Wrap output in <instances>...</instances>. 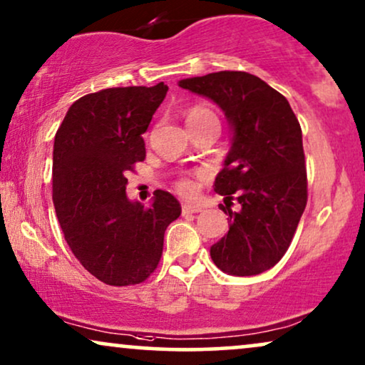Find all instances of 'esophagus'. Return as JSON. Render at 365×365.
Here are the masks:
<instances>
[{"label":"esophagus","instance_id":"34e87169","mask_svg":"<svg viewBox=\"0 0 365 365\" xmlns=\"http://www.w3.org/2000/svg\"><path fill=\"white\" fill-rule=\"evenodd\" d=\"M182 212H183V215H188V213H198V212H202V207L190 205V203H183Z\"/></svg>","mask_w":365,"mask_h":365}]
</instances>
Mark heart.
<instances>
[{
  "instance_id": "1",
  "label": "heart",
  "mask_w": 365,
  "mask_h": 365,
  "mask_svg": "<svg viewBox=\"0 0 365 365\" xmlns=\"http://www.w3.org/2000/svg\"><path fill=\"white\" fill-rule=\"evenodd\" d=\"M183 115H185L187 126H197V125H207V123H215L220 126V121H218L215 110L207 103H193L188 106ZM198 178H200V173L182 175V177L175 182V188H177L180 195L193 197L198 190Z\"/></svg>"
}]
</instances>
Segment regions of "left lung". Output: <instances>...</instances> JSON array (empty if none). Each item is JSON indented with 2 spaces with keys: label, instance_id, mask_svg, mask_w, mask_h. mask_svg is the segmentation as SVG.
Returning a JSON list of instances; mask_svg holds the SVG:
<instances>
[{
  "label": "left lung",
  "instance_id": "8db88e82",
  "mask_svg": "<svg viewBox=\"0 0 365 365\" xmlns=\"http://www.w3.org/2000/svg\"><path fill=\"white\" fill-rule=\"evenodd\" d=\"M180 86L215 101L233 126L232 150L215 178L225 203L237 200L227 235L212 245L218 269L259 275L290 247L307 205L302 128L287 98L245 71L187 78Z\"/></svg>",
  "mask_w": 365,
  "mask_h": 365
}]
</instances>
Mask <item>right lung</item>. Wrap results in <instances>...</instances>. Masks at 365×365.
<instances>
[{
	"mask_svg": "<svg viewBox=\"0 0 365 365\" xmlns=\"http://www.w3.org/2000/svg\"><path fill=\"white\" fill-rule=\"evenodd\" d=\"M168 86H118L76 100L55 135L53 203L73 255L106 285L142 284L162 259L182 207L155 190L152 205L126 198V173L145 160L150 121Z\"/></svg>",
	"mask_w": 365,
	"mask_h": 365,
	"instance_id": "1",
	"label": "right lung"
}]
</instances>
